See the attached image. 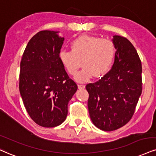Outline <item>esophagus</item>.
I'll use <instances>...</instances> for the list:
<instances>
[{"label": "esophagus", "mask_w": 156, "mask_h": 156, "mask_svg": "<svg viewBox=\"0 0 156 156\" xmlns=\"http://www.w3.org/2000/svg\"><path fill=\"white\" fill-rule=\"evenodd\" d=\"M78 89H84V88H85V85H83V84H78Z\"/></svg>", "instance_id": "1"}]
</instances>
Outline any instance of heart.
Here are the masks:
<instances>
[{"label": "heart", "mask_w": 156, "mask_h": 156, "mask_svg": "<svg viewBox=\"0 0 156 156\" xmlns=\"http://www.w3.org/2000/svg\"><path fill=\"white\" fill-rule=\"evenodd\" d=\"M71 51L59 52L60 62L71 76L76 74L80 67L83 69L75 77L78 82H86L94 76L100 78L109 72L113 64L115 47L112 41L93 36L78 37L71 44Z\"/></svg>", "instance_id": "b5f03b06"}]
</instances>
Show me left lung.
<instances>
[{
	"instance_id": "1",
	"label": "left lung",
	"mask_w": 156,
	"mask_h": 156,
	"mask_svg": "<svg viewBox=\"0 0 156 156\" xmlns=\"http://www.w3.org/2000/svg\"><path fill=\"white\" fill-rule=\"evenodd\" d=\"M112 43L116 51L111 70L86 86L91 121L105 132L116 130L130 121L142 90V63L136 50L120 35H114Z\"/></svg>"
}]
</instances>
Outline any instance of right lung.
<instances>
[{
  "label": "right lung",
  "instance_id": "1",
  "mask_svg": "<svg viewBox=\"0 0 156 156\" xmlns=\"http://www.w3.org/2000/svg\"><path fill=\"white\" fill-rule=\"evenodd\" d=\"M59 31L43 30L26 46L20 62V92L27 113L43 127L57 126L67 115V105L78 89L60 62L65 38Z\"/></svg>",
  "mask_w": 156,
  "mask_h": 156
}]
</instances>
